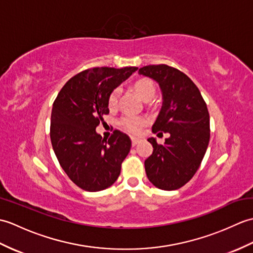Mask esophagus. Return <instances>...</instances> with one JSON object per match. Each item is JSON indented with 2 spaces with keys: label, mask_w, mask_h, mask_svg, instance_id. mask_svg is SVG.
I'll list each match as a JSON object with an SVG mask.
<instances>
[{
  "label": "esophagus",
  "mask_w": 253,
  "mask_h": 253,
  "mask_svg": "<svg viewBox=\"0 0 253 253\" xmlns=\"http://www.w3.org/2000/svg\"><path fill=\"white\" fill-rule=\"evenodd\" d=\"M140 141V139L139 138H136V137H131V143H132V146H136V144Z\"/></svg>",
  "instance_id": "obj_1"
}]
</instances>
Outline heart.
<instances>
[{
	"mask_svg": "<svg viewBox=\"0 0 253 253\" xmlns=\"http://www.w3.org/2000/svg\"><path fill=\"white\" fill-rule=\"evenodd\" d=\"M136 92L139 94V96L143 101L152 100L155 94V87L151 80L149 79H139L133 84ZM117 98H118V90H114L109 96V107L110 109H115L117 105ZM146 124V120L141 116L136 115H127L122 118L121 125L123 128H125L126 130L130 131L132 133H138L141 130V128Z\"/></svg>",
	"mask_w": 253,
	"mask_h": 253,
	"instance_id": "b5f03b06",
	"label": "heart"
}]
</instances>
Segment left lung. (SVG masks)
<instances>
[{
  "instance_id": "left-lung-1",
  "label": "left lung",
  "mask_w": 253,
  "mask_h": 253,
  "mask_svg": "<svg viewBox=\"0 0 253 253\" xmlns=\"http://www.w3.org/2000/svg\"><path fill=\"white\" fill-rule=\"evenodd\" d=\"M160 85L163 103L153 132H169L164 144L149 138L153 153L144 161L149 180L163 190H176L189 181L200 166L210 141V115L192 80L178 69L161 64L139 69Z\"/></svg>"
}]
</instances>
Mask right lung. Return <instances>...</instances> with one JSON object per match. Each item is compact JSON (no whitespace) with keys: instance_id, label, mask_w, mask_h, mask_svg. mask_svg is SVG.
<instances>
[{"instance_id":"1","label":"right lung","mask_w":253,"mask_h":253,"mask_svg":"<svg viewBox=\"0 0 253 253\" xmlns=\"http://www.w3.org/2000/svg\"><path fill=\"white\" fill-rule=\"evenodd\" d=\"M138 67H95L71 78L53 103L50 137L67 176L85 191L112 186L130 151L126 133L114 130L109 140L95 128L109 114V96Z\"/></svg>"}]
</instances>
